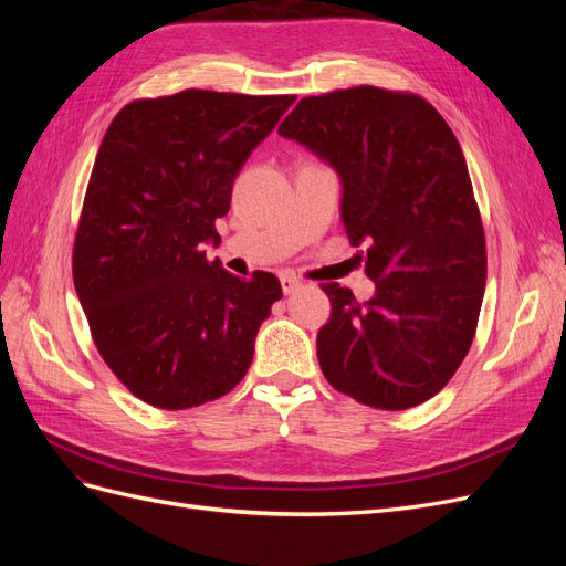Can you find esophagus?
<instances>
[{
	"mask_svg": "<svg viewBox=\"0 0 566 566\" xmlns=\"http://www.w3.org/2000/svg\"><path fill=\"white\" fill-rule=\"evenodd\" d=\"M281 285H283V293L285 295H290V293H295V290L300 287V279L295 276V273H290V271H281Z\"/></svg>",
	"mask_w": 566,
	"mask_h": 566,
	"instance_id": "1",
	"label": "esophagus"
}]
</instances>
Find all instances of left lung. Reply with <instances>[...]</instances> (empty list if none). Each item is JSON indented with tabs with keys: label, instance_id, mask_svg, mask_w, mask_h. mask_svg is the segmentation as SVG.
<instances>
[{
	"label": "left lung",
	"instance_id": "8db88e82",
	"mask_svg": "<svg viewBox=\"0 0 566 566\" xmlns=\"http://www.w3.org/2000/svg\"><path fill=\"white\" fill-rule=\"evenodd\" d=\"M279 134L337 169L342 221L375 283L368 302L321 285L325 380L370 408L424 403L468 356L486 285L484 224L455 134L430 101L370 84L302 98Z\"/></svg>",
	"mask_w": 566,
	"mask_h": 566
}]
</instances>
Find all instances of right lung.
<instances>
[{
	"label": "right lung",
	"mask_w": 566,
	"mask_h": 566,
	"mask_svg": "<svg viewBox=\"0 0 566 566\" xmlns=\"http://www.w3.org/2000/svg\"><path fill=\"white\" fill-rule=\"evenodd\" d=\"M293 94L184 90L136 98L106 129L84 193L73 281L106 366L136 399L184 410L245 378L279 279H238L205 241Z\"/></svg>",
	"instance_id": "right-lung-1"
}]
</instances>
